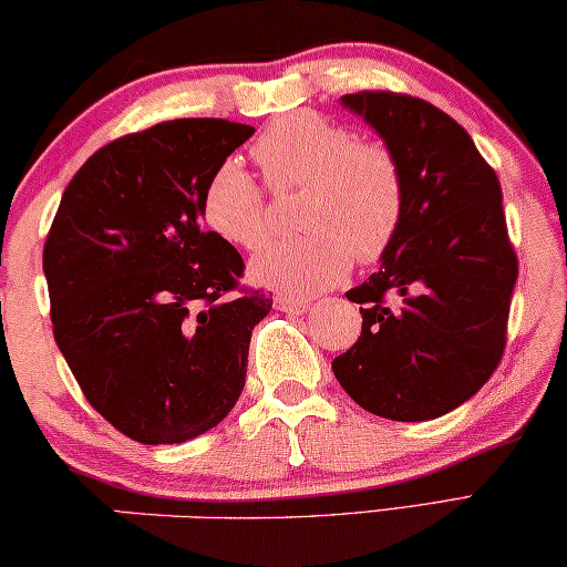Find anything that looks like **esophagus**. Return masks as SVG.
Returning <instances> with one entry per match:
<instances>
[{
  "label": "esophagus",
  "mask_w": 567,
  "mask_h": 567,
  "mask_svg": "<svg viewBox=\"0 0 567 567\" xmlns=\"http://www.w3.org/2000/svg\"><path fill=\"white\" fill-rule=\"evenodd\" d=\"M275 306H277V310L287 312V316H302V312L310 310V302L295 300V298H290V295H277Z\"/></svg>",
  "instance_id": "obj_1"
}]
</instances>
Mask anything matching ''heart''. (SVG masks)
<instances>
[{"label": "heart", "mask_w": 567, "mask_h": 567, "mask_svg": "<svg viewBox=\"0 0 567 567\" xmlns=\"http://www.w3.org/2000/svg\"><path fill=\"white\" fill-rule=\"evenodd\" d=\"M251 152L269 188L302 190L298 226L306 229L251 261L257 285L306 298L341 282L353 257L369 265L386 255L404 218V175L392 150L298 112L267 126ZM203 221L244 251L259 249L272 231L259 185L234 159L210 175Z\"/></svg>", "instance_id": "heart-1"}]
</instances>
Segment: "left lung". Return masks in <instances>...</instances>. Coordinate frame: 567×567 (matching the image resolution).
<instances>
[{
  "label": "left lung",
  "instance_id": "left-lung-1",
  "mask_svg": "<svg viewBox=\"0 0 567 567\" xmlns=\"http://www.w3.org/2000/svg\"><path fill=\"white\" fill-rule=\"evenodd\" d=\"M404 175V218L359 302L361 336L333 359L346 394L371 415L422 422L471 400L502 361L514 255L499 177L468 132L427 101L361 91L341 96ZM396 293L402 309L383 298Z\"/></svg>",
  "mask_w": 567,
  "mask_h": 567
}]
</instances>
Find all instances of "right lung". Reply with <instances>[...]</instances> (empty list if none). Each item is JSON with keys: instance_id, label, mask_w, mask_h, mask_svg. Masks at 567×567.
Returning <instances> with one entry per match:
<instances>
[{"instance_id": "right-lung-1", "label": "right lung", "mask_w": 567, "mask_h": 567, "mask_svg": "<svg viewBox=\"0 0 567 567\" xmlns=\"http://www.w3.org/2000/svg\"><path fill=\"white\" fill-rule=\"evenodd\" d=\"M255 126L173 120L94 152L42 249L58 349L120 433L193 441L234 410L272 295H234L241 255L203 231V190Z\"/></svg>"}]
</instances>
